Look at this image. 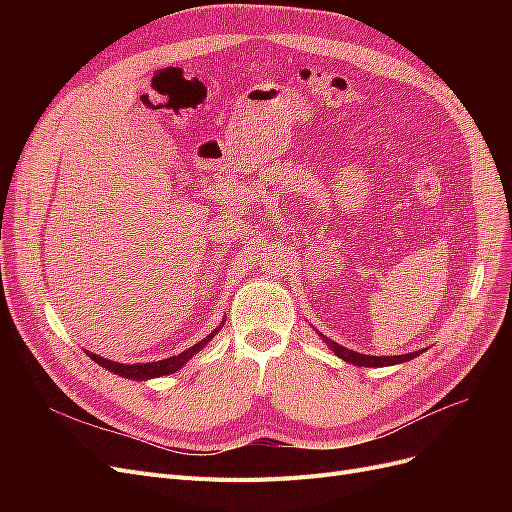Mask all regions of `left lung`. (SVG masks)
Here are the masks:
<instances>
[{"label":"left lung","instance_id":"1","mask_svg":"<svg viewBox=\"0 0 512 512\" xmlns=\"http://www.w3.org/2000/svg\"><path fill=\"white\" fill-rule=\"evenodd\" d=\"M324 339H327V337H324ZM327 344L333 348V352L337 356H342L344 361H348L352 365H359V367H384V365L404 363V361H410V359H414V356L423 352L421 350V352H410V354H399V356H367V354H361V352H354V350L339 346V344L331 342V339H327Z\"/></svg>","mask_w":512,"mask_h":512}]
</instances>
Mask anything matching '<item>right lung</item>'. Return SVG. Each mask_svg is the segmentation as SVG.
Masks as SVG:
<instances>
[{
  "label": "right lung",
  "instance_id": "obj_1",
  "mask_svg": "<svg viewBox=\"0 0 512 512\" xmlns=\"http://www.w3.org/2000/svg\"><path fill=\"white\" fill-rule=\"evenodd\" d=\"M220 331V327L215 329L211 335H207L203 342H198L196 346L183 350L181 354L177 356H170V359H164V361H153V363H134V365H123V363H115V361H108V359H102V356L94 354V352H87L89 359H94L98 365L106 367L108 371H113V374L121 376V378H130V380H149V378H160V376H166V374H173V371H177L179 367H183L185 363H188L192 356L203 348L209 339Z\"/></svg>",
  "mask_w": 512,
  "mask_h": 512
}]
</instances>
